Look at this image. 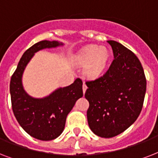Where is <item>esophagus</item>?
I'll list each match as a JSON object with an SVG mask.
<instances>
[{"instance_id":"1","label":"esophagus","mask_w":158,"mask_h":158,"mask_svg":"<svg viewBox=\"0 0 158 158\" xmlns=\"http://www.w3.org/2000/svg\"><path fill=\"white\" fill-rule=\"evenodd\" d=\"M87 89H88V87H87L86 84H85V83H84V84H83V92H84V94H85V92H86Z\"/></svg>"}]
</instances>
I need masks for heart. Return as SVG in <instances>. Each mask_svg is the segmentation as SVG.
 Here are the masks:
<instances>
[{"label":"heart","mask_w":158,"mask_h":158,"mask_svg":"<svg viewBox=\"0 0 158 158\" xmlns=\"http://www.w3.org/2000/svg\"><path fill=\"white\" fill-rule=\"evenodd\" d=\"M109 59V53L105 48L90 46L80 52L77 56V63L85 66L84 73L92 79L98 77L105 69Z\"/></svg>","instance_id":"b5f03b06"}]
</instances>
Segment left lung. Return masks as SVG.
<instances>
[{"instance_id": "1", "label": "left lung", "mask_w": 158, "mask_h": 158, "mask_svg": "<svg viewBox=\"0 0 158 158\" xmlns=\"http://www.w3.org/2000/svg\"><path fill=\"white\" fill-rule=\"evenodd\" d=\"M114 60L102 76L87 81L89 128L102 138H112L127 130L139 117L147 81L139 60L128 48L107 41Z\"/></svg>"}]
</instances>
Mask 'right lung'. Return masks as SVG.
Instances as JSON below:
<instances>
[{"label": "right lung", "instance_id": "add662e5", "mask_svg": "<svg viewBox=\"0 0 158 158\" xmlns=\"http://www.w3.org/2000/svg\"><path fill=\"white\" fill-rule=\"evenodd\" d=\"M63 45L57 41H41L35 43L21 57L11 76L10 92L14 115L20 126L32 137L48 141L61 135L67 115L79 98L83 97V82L76 79L69 86L60 88L44 98H33L22 85V75L34 53L44 48Z\"/></svg>", "mask_w": 158, "mask_h": 158}]
</instances>
